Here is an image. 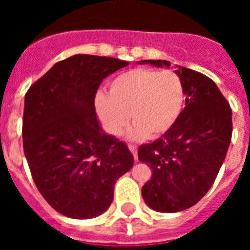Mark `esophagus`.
<instances>
[{
	"label": "esophagus",
	"mask_w": 250,
	"mask_h": 250,
	"mask_svg": "<svg viewBox=\"0 0 250 250\" xmlns=\"http://www.w3.org/2000/svg\"><path fill=\"white\" fill-rule=\"evenodd\" d=\"M129 149H130V151L132 152L134 159H135V160H138V147H136L135 145H129Z\"/></svg>",
	"instance_id": "esophagus-1"
}]
</instances>
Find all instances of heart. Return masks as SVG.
I'll list each match as a JSON object with an SVG mask.
<instances>
[{
	"instance_id": "heart-1",
	"label": "heart",
	"mask_w": 250,
	"mask_h": 250,
	"mask_svg": "<svg viewBox=\"0 0 250 250\" xmlns=\"http://www.w3.org/2000/svg\"><path fill=\"white\" fill-rule=\"evenodd\" d=\"M185 104L182 77L170 70L138 67L109 83V95L99 92L95 106L106 131L120 136L131 118L130 138L158 139L179 120ZM130 116L129 117L128 115Z\"/></svg>"
}]
</instances>
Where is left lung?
I'll return each mask as SVG.
<instances>
[{
    "mask_svg": "<svg viewBox=\"0 0 250 250\" xmlns=\"http://www.w3.org/2000/svg\"><path fill=\"white\" fill-rule=\"evenodd\" d=\"M139 63L169 67L165 60ZM185 85V107L173 129L139 146V160L152 170L141 194L151 209L176 213L193 207L208 193L219 173L233 132L231 109L211 79L178 66Z\"/></svg>",
    "mask_w": 250,
    "mask_h": 250,
    "instance_id": "left-lung-1",
    "label": "left lung"
}]
</instances>
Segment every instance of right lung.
<instances>
[{
  "mask_svg": "<svg viewBox=\"0 0 250 250\" xmlns=\"http://www.w3.org/2000/svg\"><path fill=\"white\" fill-rule=\"evenodd\" d=\"M127 65L74 55L26 92L22 138L31 175L46 202L68 218L90 219L107 210L115 183L134 165L126 144L103 131L95 111L104 79Z\"/></svg>",
  "mask_w": 250,
  "mask_h": 250,
  "instance_id": "1",
  "label": "right lung"
}]
</instances>
